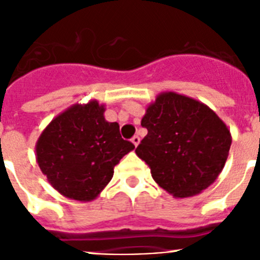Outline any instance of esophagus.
<instances>
[{"label":"esophagus","mask_w":260,"mask_h":260,"mask_svg":"<svg viewBox=\"0 0 260 260\" xmlns=\"http://www.w3.org/2000/svg\"><path fill=\"white\" fill-rule=\"evenodd\" d=\"M132 142H133V144H134V146H135V147H137V146H138V144H139V142H141V138L138 137V135H135V137H133Z\"/></svg>","instance_id":"obj_1"}]
</instances>
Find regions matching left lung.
I'll return each mask as SVG.
<instances>
[{
    "instance_id": "8db88e82",
    "label": "left lung",
    "mask_w": 260,
    "mask_h": 260,
    "mask_svg": "<svg viewBox=\"0 0 260 260\" xmlns=\"http://www.w3.org/2000/svg\"><path fill=\"white\" fill-rule=\"evenodd\" d=\"M148 130L135 153L155 182L174 198L194 197L212 185L228 158V126L203 103L176 92H161L146 109Z\"/></svg>"
}]
</instances>
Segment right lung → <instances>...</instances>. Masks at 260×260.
Returning a JSON list of instances; mask_svg holds the SVG:
<instances>
[{"instance_id": "right-lung-1", "label": "right lung", "mask_w": 260, "mask_h": 260, "mask_svg": "<svg viewBox=\"0 0 260 260\" xmlns=\"http://www.w3.org/2000/svg\"><path fill=\"white\" fill-rule=\"evenodd\" d=\"M98 100L74 104L50 121L36 142V161L61 195L91 202L110 182L114 167L135 148Z\"/></svg>"}]
</instances>
